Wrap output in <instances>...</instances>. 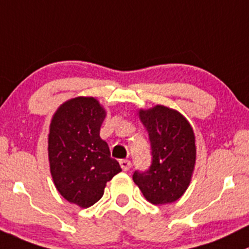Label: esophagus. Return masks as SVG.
<instances>
[{"instance_id":"34e87169","label":"esophagus","mask_w":249,"mask_h":249,"mask_svg":"<svg viewBox=\"0 0 249 249\" xmlns=\"http://www.w3.org/2000/svg\"><path fill=\"white\" fill-rule=\"evenodd\" d=\"M119 164L124 171H127L130 168H131V161L127 160V159H122V160L119 161Z\"/></svg>"}]
</instances>
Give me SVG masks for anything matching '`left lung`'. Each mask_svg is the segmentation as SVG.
<instances>
[{"instance_id":"8db88e82","label":"left lung","mask_w":249,"mask_h":249,"mask_svg":"<svg viewBox=\"0 0 249 249\" xmlns=\"http://www.w3.org/2000/svg\"><path fill=\"white\" fill-rule=\"evenodd\" d=\"M140 118L148 132L152 160L147 170H135L132 180L151 203L175 202L189 187L195 168L194 130L180 113L164 106L141 110Z\"/></svg>"}]
</instances>
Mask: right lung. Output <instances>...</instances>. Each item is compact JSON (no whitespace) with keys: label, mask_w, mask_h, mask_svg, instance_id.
Masks as SVG:
<instances>
[{"label":"right lung","mask_w":249,"mask_h":249,"mask_svg":"<svg viewBox=\"0 0 249 249\" xmlns=\"http://www.w3.org/2000/svg\"><path fill=\"white\" fill-rule=\"evenodd\" d=\"M105 117L97 100L78 97L60 106L51 123L48 158L53 181L67 201L83 208L100 201L106 183L122 171L100 137Z\"/></svg>","instance_id":"right-lung-1"}]
</instances>
